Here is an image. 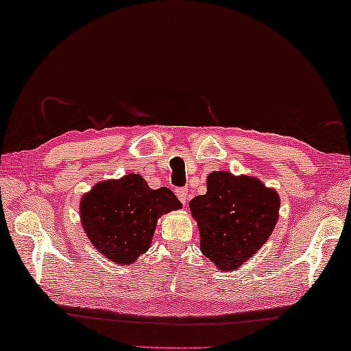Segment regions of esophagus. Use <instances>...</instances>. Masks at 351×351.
I'll return each instance as SVG.
<instances>
[{"label": "esophagus", "mask_w": 351, "mask_h": 351, "mask_svg": "<svg viewBox=\"0 0 351 351\" xmlns=\"http://www.w3.org/2000/svg\"><path fill=\"white\" fill-rule=\"evenodd\" d=\"M176 194H177V197H179V201L182 204H186L188 202V197H190V194H188L186 188H177Z\"/></svg>", "instance_id": "34e87169"}]
</instances>
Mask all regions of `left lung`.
<instances>
[{"instance_id": "obj_1", "label": "left lung", "mask_w": 351, "mask_h": 351, "mask_svg": "<svg viewBox=\"0 0 351 351\" xmlns=\"http://www.w3.org/2000/svg\"><path fill=\"white\" fill-rule=\"evenodd\" d=\"M281 199L254 176L213 171L207 193L190 201L201 251L221 271H235L265 245L279 219Z\"/></svg>"}]
</instances>
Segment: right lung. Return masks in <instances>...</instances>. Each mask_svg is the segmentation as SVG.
Masks as SVG:
<instances>
[{
  "instance_id": "1",
  "label": "right lung",
  "mask_w": 351,
  "mask_h": 351,
  "mask_svg": "<svg viewBox=\"0 0 351 351\" xmlns=\"http://www.w3.org/2000/svg\"><path fill=\"white\" fill-rule=\"evenodd\" d=\"M182 208L169 188L152 190L139 174L95 183L80 199V221L97 251L117 265H133L152 243L161 215Z\"/></svg>"
}]
</instances>
